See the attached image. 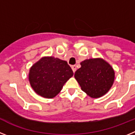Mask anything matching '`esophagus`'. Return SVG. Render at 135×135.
Masks as SVG:
<instances>
[{
  "label": "esophagus",
  "instance_id": "1",
  "mask_svg": "<svg viewBox=\"0 0 135 135\" xmlns=\"http://www.w3.org/2000/svg\"><path fill=\"white\" fill-rule=\"evenodd\" d=\"M71 69H72L74 73L75 71H76V65H72V66H71Z\"/></svg>",
  "mask_w": 135,
  "mask_h": 135
}]
</instances>
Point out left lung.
Returning a JSON list of instances; mask_svg holds the SVG:
<instances>
[{
	"label": "left lung",
	"mask_w": 135,
	"mask_h": 135,
	"mask_svg": "<svg viewBox=\"0 0 135 135\" xmlns=\"http://www.w3.org/2000/svg\"><path fill=\"white\" fill-rule=\"evenodd\" d=\"M76 71L74 77L82 91L91 98H99L112 88L115 71L108 62L102 58L85 59Z\"/></svg>",
	"instance_id": "1"
}]
</instances>
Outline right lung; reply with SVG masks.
I'll list each match as a JSON object with an SVG mask.
<instances>
[{"label":"right lung","mask_w":135,"mask_h":135,"mask_svg":"<svg viewBox=\"0 0 135 135\" xmlns=\"http://www.w3.org/2000/svg\"><path fill=\"white\" fill-rule=\"evenodd\" d=\"M74 75L66 61L52 56L43 57L30 69V84L37 95L51 99L59 93Z\"/></svg>","instance_id":"obj_1"}]
</instances>
